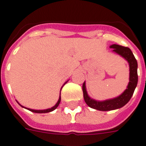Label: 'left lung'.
<instances>
[{
    "label": "left lung",
    "instance_id": "left-lung-1",
    "mask_svg": "<svg viewBox=\"0 0 146 146\" xmlns=\"http://www.w3.org/2000/svg\"><path fill=\"white\" fill-rule=\"evenodd\" d=\"M110 48H113V51L122 56L129 63V82L127 86V89L120 96L112 99L105 100L103 102L96 101L89 97L86 89V83L85 82L83 83L82 85L83 97L87 105L92 108L102 111L115 110V109L120 108L123 106H124L133 95L134 90L136 89L137 82H138V74H137L138 64L131 50L127 47H123L121 45H118V44H112L110 46Z\"/></svg>",
    "mask_w": 146,
    "mask_h": 146
}]
</instances>
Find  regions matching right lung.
<instances>
[{
	"instance_id": "1",
	"label": "right lung",
	"mask_w": 146,
	"mask_h": 146,
	"mask_svg": "<svg viewBox=\"0 0 146 146\" xmlns=\"http://www.w3.org/2000/svg\"><path fill=\"white\" fill-rule=\"evenodd\" d=\"M62 89V88H61ZM60 99H61V98H60V97H59V99H58V102H57V104H55L54 106V107H52V108H48V109H46V110H33V109H30V108H26V109H28L29 111H32V112H34V113H48V112H50V111H54V110H55V109L57 108V107H58V105H59V104H60ZM18 104H19V105H20V106L21 107H23V108H24L23 106H22L21 104H19V102H18Z\"/></svg>"
}]
</instances>
